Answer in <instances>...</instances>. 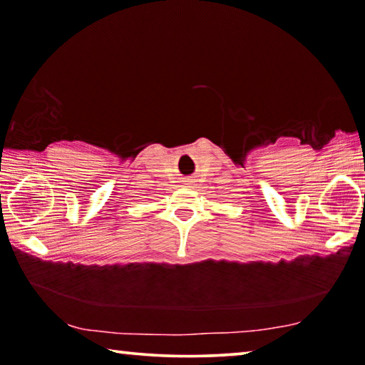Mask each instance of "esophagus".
<instances>
[{
  "label": "esophagus",
  "mask_w": 365,
  "mask_h": 365,
  "mask_svg": "<svg viewBox=\"0 0 365 365\" xmlns=\"http://www.w3.org/2000/svg\"><path fill=\"white\" fill-rule=\"evenodd\" d=\"M187 182H188L187 185H193V183H191V178H188V180H187Z\"/></svg>",
  "instance_id": "1"
}]
</instances>
